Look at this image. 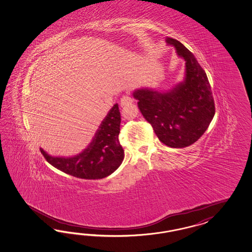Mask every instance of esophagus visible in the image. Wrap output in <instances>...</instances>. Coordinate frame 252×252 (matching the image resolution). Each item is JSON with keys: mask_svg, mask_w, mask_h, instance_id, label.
I'll return each instance as SVG.
<instances>
[{"mask_svg": "<svg viewBox=\"0 0 252 252\" xmlns=\"http://www.w3.org/2000/svg\"><path fill=\"white\" fill-rule=\"evenodd\" d=\"M132 101L133 99L129 95H123V97L121 98V106L122 107L129 106V104L132 103Z\"/></svg>", "mask_w": 252, "mask_h": 252, "instance_id": "esophagus-1", "label": "esophagus"}]
</instances>
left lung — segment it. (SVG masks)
I'll return each mask as SVG.
<instances>
[{
  "label": "left lung",
  "mask_w": 252,
  "mask_h": 252,
  "mask_svg": "<svg viewBox=\"0 0 252 252\" xmlns=\"http://www.w3.org/2000/svg\"><path fill=\"white\" fill-rule=\"evenodd\" d=\"M178 57L185 62L183 80L167 90L135 89L133 97L159 140L172 148H183L205 132L216 110L208 78L194 55L180 41L167 37Z\"/></svg>",
  "instance_id": "obj_1"
}]
</instances>
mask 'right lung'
Segmentation results:
<instances>
[{"label": "right lung", "instance_id": "1", "mask_svg": "<svg viewBox=\"0 0 252 252\" xmlns=\"http://www.w3.org/2000/svg\"><path fill=\"white\" fill-rule=\"evenodd\" d=\"M121 113L115 105L108 111L87 148L72 157H54L40 147L46 160L63 172L85 180H98L111 175L122 165L124 150L119 134Z\"/></svg>", "mask_w": 252, "mask_h": 252}]
</instances>
